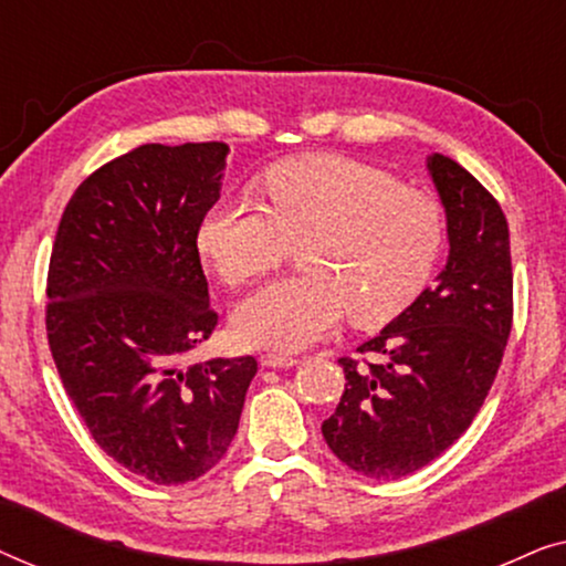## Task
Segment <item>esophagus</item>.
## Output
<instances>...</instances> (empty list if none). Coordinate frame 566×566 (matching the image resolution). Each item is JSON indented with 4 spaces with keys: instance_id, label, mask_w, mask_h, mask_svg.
Returning <instances> with one entry per match:
<instances>
[{
    "instance_id": "34e87169",
    "label": "esophagus",
    "mask_w": 566,
    "mask_h": 566,
    "mask_svg": "<svg viewBox=\"0 0 566 566\" xmlns=\"http://www.w3.org/2000/svg\"><path fill=\"white\" fill-rule=\"evenodd\" d=\"M262 366L265 368H291V366H298V358H293V355H262Z\"/></svg>"
}]
</instances>
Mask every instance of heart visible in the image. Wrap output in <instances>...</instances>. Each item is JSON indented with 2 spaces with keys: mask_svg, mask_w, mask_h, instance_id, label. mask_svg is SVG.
Returning <instances> with one entry per match:
<instances>
[{
  "mask_svg": "<svg viewBox=\"0 0 566 566\" xmlns=\"http://www.w3.org/2000/svg\"><path fill=\"white\" fill-rule=\"evenodd\" d=\"M268 208L221 198L198 223V250L227 283L273 270L304 244L298 277L268 283L237 306L247 347L296 353L319 343L345 312L376 327L405 312L430 281L443 247V211L366 161L312 154L275 165Z\"/></svg>",
  "mask_w": 566,
  "mask_h": 566,
  "instance_id": "b5f03b06",
  "label": "heart"
}]
</instances>
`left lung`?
I'll list each match as a JSON object with an SVG mask.
<instances>
[{"mask_svg":"<svg viewBox=\"0 0 566 566\" xmlns=\"http://www.w3.org/2000/svg\"><path fill=\"white\" fill-rule=\"evenodd\" d=\"M424 165L446 211V268L358 347L374 363L339 358L345 391L322 424L332 453L370 479L412 474L461 438L492 389L513 324L505 213L459 161L430 154Z\"/></svg>","mask_w":566,"mask_h":566,"instance_id":"left-lung-1","label":"left lung"}]
</instances>
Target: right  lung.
I'll return each instance as SVG.
<instances>
[{
  "label": "right lung",
  "instance_id": "add662e5",
  "mask_svg": "<svg viewBox=\"0 0 566 566\" xmlns=\"http://www.w3.org/2000/svg\"><path fill=\"white\" fill-rule=\"evenodd\" d=\"M229 146L144 144L90 175L61 216L45 329L95 443L154 484L203 476L229 451L258 360L182 368L211 335L198 223Z\"/></svg>",
  "mask_w": 566,
  "mask_h": 566
}]
</instances>
